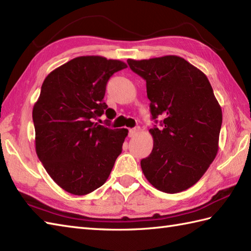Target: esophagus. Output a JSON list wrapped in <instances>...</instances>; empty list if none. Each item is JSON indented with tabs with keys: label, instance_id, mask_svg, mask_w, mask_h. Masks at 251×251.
<instances>
[{
	"label": "esophagus",
	"instance_id": "obj_1",
	"mask_svg": "<svg viewBox=\"0 0 251 251\" xmlns=\"http://www.w3.org/2000/svg\"><path fill=\"white\" fill-rule=\"evenodd\" d=\"M140 130V127H135V128L129 129V137H135Z\"/></svg>",
	"mask_w": 251,
	"mask_h": 251
}]
</instances>
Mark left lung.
<instances>
[{
  "mask_svg": "<svg viewBox=\"0 0 251 251\" xmlns=\"http://www.w3.org/2000/svg\"><path fill=\"white\" fill-rule=\"evenodd\" d=\"M146 79L154 127L153 149L141 169L154 188L179 193L199 181L219 150L222 110L207 76L179 56L127 60Z\"/></svg>",
  "mask_w": 251,
  "mask_h": 251,
  "instance_id": "1",
  "label": "left lung"
}]
</instances>
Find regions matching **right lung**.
<instances>
[{"mask_svg":"<svg viewBox=\"0 0 251 251\" xmlns=\"http://www.w3.org/2000/svg\"><path fill=\"white\" fill-rule=\"evenodd\" d=\"M127 68L121 60L81 56L44 79L32 117L35 151L50 178L73 195H86L109 178L128 130L95 122L113 110L103 102L109 78Z\"/></svg>","mask_w":251,"mask_h":251,"instance_id":"1","label":"right lung"}]
</instances>
